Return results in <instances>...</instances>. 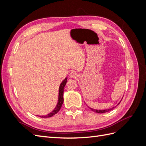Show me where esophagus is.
<instances>
[{"label":"esophagus","mask_w":146,"mask_h":146,"mask_svg":"<svg viewBox=\"0 0 146 146\" xmlns=\"http://www.w3.org/2000/svg\"><path fill=\"white\" fill-rule=\"evenodd\" d=\"M69 77L70 78H76L78 77V74L76 72H70L69 74Z\"/></svg>","instance_id":"34e87169"}]
</instances>
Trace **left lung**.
<instances>
[{
  "label": "left lung",
  "mask_w": 146,
  "mask_h": 146,
  "mask_svg": "<svg viewBox=\"0 0 146 146\" xmlns=\"http://www.w3.org/2000/svg\"><path fill=\"white\" fill-rule=\"evenodd\" d=\"M121 102V100L117 104V105H119V104H120V102ZM117 105H116V106H117ZM116 106H115V107H113V108H109V109H106V110H96V109H94V108H91V107H89L92 111H94V112H96V113H107V112H108V111H111V110H112L113 108H115Z\"/></svg>",
  "instance_id": "8db88e82"
}]
</instances>
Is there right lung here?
Wrapping results in <instances>:
<instances>
[{"label":"right lung","mask_w":146,"mask_h":146,"mask_svg":"<svg viewBox=\"0 0 146 146\" xmlns=\"http://www.w3.org/2000/svg\"><path fill=\"white\" fill-rule=\"evenodd\" d=\"M68 80V77H66L64 80L61 82L60 84V87H59V91H58V102L56 104V105L55 108L52 110V111L46 115H44V116H38L41 117H44V118H47V117H52V116L55 115V114H56L59 111V110H60L61 106H62L63 104V92H64V86L66 84V82H67Z\"/></svg>","instance_id":"add662e5"}]
</instances>
